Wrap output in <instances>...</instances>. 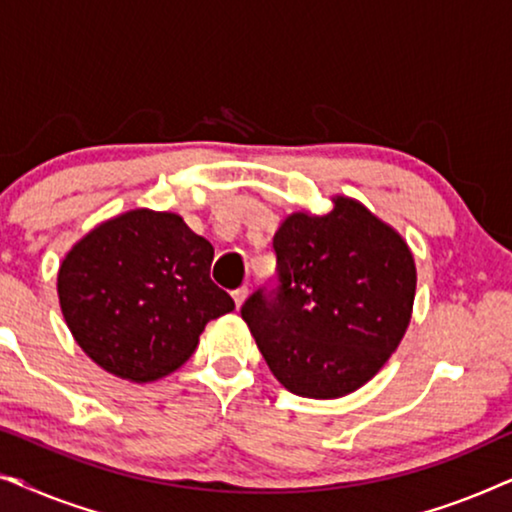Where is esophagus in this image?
Listing matches in <instances>:
<instances>
[{
  "label": "esophagus",
  "instance_id": "obj_1",
  "mask_svg": "<svg viewBox=\"0 0 512 512\" xmlns=\"http://www.w3.org/2000/svg\"><path fill=\"white\" fill-rule=\"evenodd\" d=\"M247 296H249V289H247V286H240V289H235V291H233V300H235V307H237V310H240V307L244 305V300H247Z\"/></svg>",
  "mask_w": 512,
  "mask_h": 512
}]
</instances>
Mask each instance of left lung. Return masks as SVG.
I'll use <instances>...</instances> for the list:
<instances>
[{
  "instance_id": "1",
  "label": "left lung",
  "mask_w": 512,
  "mask_h": 512,
  "mask_svg": "<svg viewBox=\"0 0 512 512\" xmlns=\"http://www.w3.org/2000/svg\"><path fill=\"white\" fill-rule=\"evenodd\" d=\"M279 286L242 305L272 375L291 394L340 398L380 373L410 326L417 268L408 242L347 195L293 212L272 240Z\"/></svg>"
}]
</instances>
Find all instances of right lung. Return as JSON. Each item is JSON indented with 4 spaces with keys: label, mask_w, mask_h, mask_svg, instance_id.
Listing matches in <instances>:
<instances>
[{
    "label": "right lung",
    "mask_w": 512,
    "mask_h": 512,
    "mask_svg": "<svg viewBox=\"0 0 512 512\" xmlns=\"http://www.w3.org/2000/svg\"><path fill=\"white\" fill-rule=\"evenodd\" d=\"M212 261V244L179 214L130 209L95 226L62 258V317L102 370L156 382L191 359L209 321L235 310L209 277Z\"/></svg>",
    "instance_id": "add662e5"
}]
</instances>
